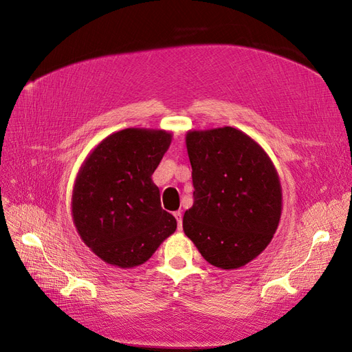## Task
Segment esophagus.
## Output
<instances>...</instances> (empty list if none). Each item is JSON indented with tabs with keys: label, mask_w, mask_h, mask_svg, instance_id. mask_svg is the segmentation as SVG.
<instances>
[{
	"label": "esophagus",
	"mask_w": 352,
	"mask_h": 352,
	"mask_svg": "<svg viewBox=\"0 0 352 352\" xmlns=\"http://www.w3.org/2000/svg\"><path fill=\"white\" fill-rule=\"evenodd\" d=\"M173 216H175L176 220H177V229L180 230V229H182V212H180V211H175Z\"/></svg>",
	"instance_id": "obj_1"
}]
</instances>
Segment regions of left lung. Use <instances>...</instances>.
<instances>
[{"label": "left lung", "instance_id": "1", "mask_svg": "<svg viewBox=\"0 0 352 352\" xmlns=\"http://www.w3.org/2000/svg\"><path fill=\"white\" fill-rule=\"evenodd\" d=\"M194 204L185 235L206 261L239 269L265 250L282 216L279 173L264 148L230 126L186 132Z\"/></svg>", "mask_w": 352, "mask_h": 352}]
</instances>
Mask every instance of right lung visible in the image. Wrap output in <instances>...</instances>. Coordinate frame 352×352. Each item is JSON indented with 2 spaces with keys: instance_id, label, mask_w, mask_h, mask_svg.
I'll list each match as a JSON object with an SVG mask.
<instances>
[{
  "instance_id": "add662e5",
  "label": "right lung",
  "mask_w": 352,
  "mask_h": 352,
  "mask_svg": "<svg viewBox=\"0 0 352 352\" xmlns=\"http://www.w3.org/2000/svg\"><path fill=\"white\" fill-rule=\"evenodd\" d=\"M164 129L129 127L92 148L73 184L72 219L80 239L107 264L132 269L175 233L153 173L172 144Z\"/></svg>"
}]
</instances>
